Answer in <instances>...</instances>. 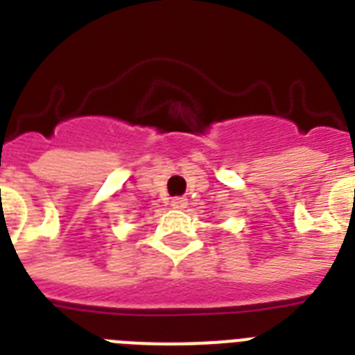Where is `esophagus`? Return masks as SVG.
<instances>
[{
    "mask_svg": "<svg viewBox=\"0 0 355 355\" xmlns=\"http://www.w3.org/2000/svg\"><path fill=\"white\" fill-rule=\"evenodd\" d=\"M171 206L173 208H177V210H184L186 206H188V199L186 197H175L171 200Z\"/></svg>",
    "mask_w": 355,
    "mask_h": 355,
    "instance_id": "obj_1",
    "label": "esophagus"
}]
</instances>
